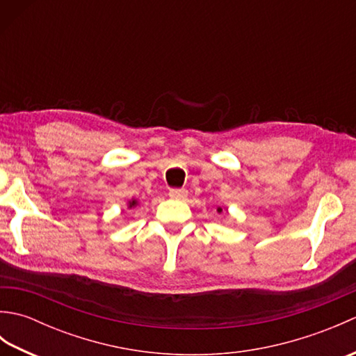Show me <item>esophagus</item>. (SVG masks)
<instances>
[{
  "label": "esophagus",
  "mask_w": 356,
  "mask_h": 356,
  "mask_svg": "<svg viewBox=\"0 0 356 356\" xmlns=\"http://www.w3.org/2000/svg\"><path fill=\"white\" fill-rule=\"evenodd\" d=\"M168 195L171 199H176V200H184L188 197V191L185 190V188H172V190H170Z\"/></svg>",
  "instance_id": "obj_1"
}]
</instances>
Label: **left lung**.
<instances>
[{
  "label": "left lung",
  "mask_w": 356,
  "mask_h": 356,
  "mask_svg": "<svg viewBox=\"0 0 356 356\" xmlns=\"http://www.w3.org/2000/svg\"><path fill=\"white\" fill-rule=\"evenodd\" d=\"M217 211H218V213H222V208H218Z\"/></svg>",
  "instance_id": "obj_1"
}]
</instances>
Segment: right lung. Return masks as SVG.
<instances>
[{
  "mask_svg": "<svg viewBox=\"0 0 356 356\" xmlns=\"http://www.w3.org/2000/svg\"><path fill=\"white\" fill-rule=\"evenodd\" d=\"M134 205H136V200H131V202H130V208L134 207Z\"/></svg>",
  "mask_w": 356,
  "mask_h": 356,
  "instance_id": "1",
  "label": "right lung"
}]
</instances>
